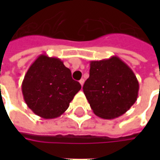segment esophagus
I'll use <instances>...</instances> for the list:
<instances>
[{
  "label": "esophagus",
  "mask_w": 160,
  "mask_h": 160,
  "mask_svg": "<svg viewBox=\"0 0 160 160\" xmlns=\"http://www.w3.org/2000/svg\"><path fill=\"white\" fill-rule=\"evenodd\" d=\"M80 84L81 85V87L83 86V84H84V79H81V80H80Z\"/></svg>",
  "instance_id": "obj_1"
}]
</instances>
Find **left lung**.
<instances>
[{
  "label": "left lung",
  "mask_w": 160,
  "mask_h": 160,
  "mask_svg": "<svg viewBox=\"0 0 160 160\" xmlns=\"http://www.w3.org/2000/svg\"><path fill=\"white\" fill-rule=\"evenodd\" d=\"M83 92L94 114L114 119L126 113L137 100L139 82L130 68L114 56L90 62V76Z\"/></svg>",
  "instance_id": "left-lung-1"
}]
</instances>
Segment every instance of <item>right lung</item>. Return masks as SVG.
Segmentation results:
<instances>
[{"label": "right lung", "instance_id": "obj_1", "mask_svg": "<svg viewBox=\"0 0 160 160\" xmlns=\"http://www.w3.org/2000/svg\"><path fill=\"white\" fill-rule=\"evenodd\" d=\"M21 88L33 113L53 119L67 111L81 86L72 79L71 71L61 59L40 55L27 70Z\"/></svg>", "mask_w": 160, "mask_h": 160}]
</instances>
